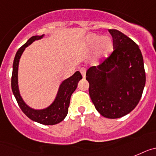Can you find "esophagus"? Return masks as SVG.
Here are the masks:
<instances>
[{"instance_id":"obj_1","label":"esophagus","mask_w":156,"mask_h":156,"mask_svg":"<svg viewBox=\"0 0 156 156\" xmlns=\"http://www.w3.org/2000/svg\"><path fill=\"white\" fill-rule=\"evenodd\" d=\"M80 72L82 73V77H83V78H86V68H82V69H81V70H80Z\"/></svg>"}]
</instances>
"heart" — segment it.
<instances>
[{"instance_id":"b5f03b06","label":"heart","mask_w":156,"mask_h":156,"mask_svg":"<svg viewBox=\"0 0 156 156\" xmlns=\"http://www.w3.org/2000/svg\"><path fill=\"white\" fill-rule=\"evenodd\" d=\"M95 44V59L107 57L113 49V42L108 37H100L99 35L92 34L88 35L84 41V45L87 48H92Z\"/></svg>"}]
</instances>
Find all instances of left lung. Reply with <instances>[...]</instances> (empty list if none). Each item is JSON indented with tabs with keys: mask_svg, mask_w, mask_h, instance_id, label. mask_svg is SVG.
I'll list each match as a JSON object with an SVG mask.
<instances>
[{
	"mask_svg": "<svg viewBox=\"0 0 156 156\" xmlns=\"http://www.w3.org/2000/svg\"><path fill=\"white\" fill-rule=\"evenodd\" d=\"M108 31L113 38V52L98 66L88 69L86 80L97 112L105 118L118 119L136 108L146 77L137 44L118 30Z\"/></svg>",
	"mask_w": 156,
	"mask_h": 156,
	"instance_id": "1",
	"label": "left lung"
}]
</instances>
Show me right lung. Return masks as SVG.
<instances>
[{"mask_svg": "<svg viewBox=\"0 0 156 156\" xmlns=\"http://www.w3.org/2000/svg\"><path fill=\"white\" fill-rule=\"evenodd\" d=\"M44 34L41 36H33L29 40L19 48L15 56L13 62L12 76V89L18 103L19 106L21 108L26 115L34 122L43 124V125H55L65 119L68 113V108L70 105V97L78 86V83L82 78V74L79 71H76L70 78L65 79L59 87L57 95L52 104L48 108L36 110L31 108L24 102L20 93L18 85V68L19 63L22 54L28 45L31 44L36 40L41 39Z\"/></svg>", "mask_w": 156, "mask_h": 156, "instance_id": "right-lung-1", "label": "right lung"}]
</instances>
